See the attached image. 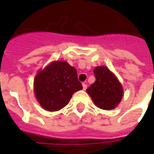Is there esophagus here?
I'll use <instances>...</instances> for the list:
<instances>
[{"instance_id":"obj_1","label":"esophagus","mask_w":154,"mask_h":154,"mask_svg":"<svg viewBox=\"0 0 154 154\" xmlns=\"http://www.w3.org/2000/svg\"><path fill=\"white\" fill-rule=\"evenodd\" d=\"M82 87H83V90L85 91L86 89H87V84H85V83H82Z\"/></svg>"}]
</instances>
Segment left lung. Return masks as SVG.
<instances>
[{
  "label": "left lung",
  "mask_w": 154,
  "mask_h": 154,
  "mask_svg": "<svg viewBox=\"0 0 154 154\" xmlns=\"http://www.w3.org/2000/svg\"><path fill=\"white\" fill-rule=\"evenodd\" d=\"M96 81L87 89L95 105L103 110L116 108L123 97V88L116 77L106 67L94 69Z\"/></svg>",
  "instance_id": "8db88e82"
}]
</instances>
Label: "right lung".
Listing matches in <instances>:
<instances>
[{"label":"right lung","mask_w":154,"mask_h":154,"mask_svg":"<svg viewBox=\"0 0 154 154\" xmlns=\"http://www.w3.org/2000/svg\"><path fill=\"white\" fill-rule=\"evenodd\" d=\"M82 89L77 70L65 61H57L39 72L35 79V93L44 109L56 111L67 106L74 92Z\"/></svg>","instance_id":"obj_1"}]
</instances>
